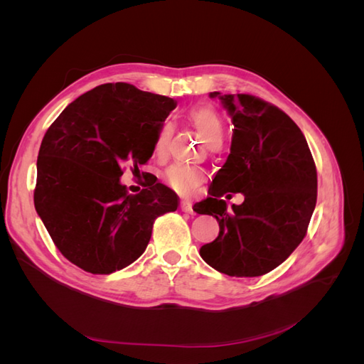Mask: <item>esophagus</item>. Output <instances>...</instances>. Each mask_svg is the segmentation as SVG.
<instances>
[{
  "label": "esophagus",
  "instance_id": "esophagus-1",
  "mask_svg": "<svg viewBox=\"0 0 364 364\" xmlns=\"http://www.w3.org/2000/svg\"><path fill=\"white\" fill-rule=\"evenodd\" d=\"M181 209L183 213L186 214H194V209H193V205L190 202H182L181 203Z\"/></svg>",
  "mask_w": 364,
  "mask_h": 364
}]
</instances>
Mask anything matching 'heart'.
Returning <instances> with one entry per match:
<instances>
[{
    "mask_svg": "<svg viewBox=\"0 0 364 364\" xmlns=\"http://www.w3.org/2000/svg\"><path fill=\"white\" fill-rule=\"evenodd\" d=\"M190 123L197 129L200 136L205 139L206 144H213L215 141H222L223 138V123L222 118H220L218 112L211 105H199L191 107L188 112H186ZM171 135V124L170 123H162L156 138L155 144H153V151L155 155L162 158L167 153L168 147V139ZM165 181L179 193H190L194 190L197 185L203 181L202 171L196 170L188 165H173L167 171H165Z\"/></svg>",
    "mask_w": 364,
    "mask_h": 364,
    "instance_id": "obj_1",
    "label": "heart"
}]
</instances>
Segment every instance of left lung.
Listing matches in <instances>:
<instances>
[{"instance_id":"8db88e82","label":"left lung","mask_w":364,"mask_h":364,"mask_svg":"<svg viewBox=\"0 0 364 364\" xmlns=\"http://www.w3.org/2000/svg\"><path fill=\"white\" fill-rule=\"evenodd\" d=\"M232 119L230 153L197 214L217 218L218 237L200 247L209 266L229 277H261L301 245L317 200V171L301 129L281 109L249 94H220ZM241 192L229 210L219 199Z\"/></svg>"}]
</instances>
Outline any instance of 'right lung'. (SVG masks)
Returning a JSON list of instances; mask_svg holds the SVG:
<instances>
[{
	"label": "right lung",
	"instance_id": "obj_1",
	"mask_svg": "<svg viewBox=\"0 0 364 364\" xmlns=\"http://www.w3.org/2000/svg\"><path fill=\"white\" fill-rule=\"evenodd\" d=\"M173 98L129 83L85 92L48 127L38 156L35 208L62 255L94 274L127 267L146 250L156 217L178 209V194L153 183L138 194L121 185L153 155Z\"/></svg>",
	"mask_w": 364,
	"mask_h": 364
}]
</instances>
